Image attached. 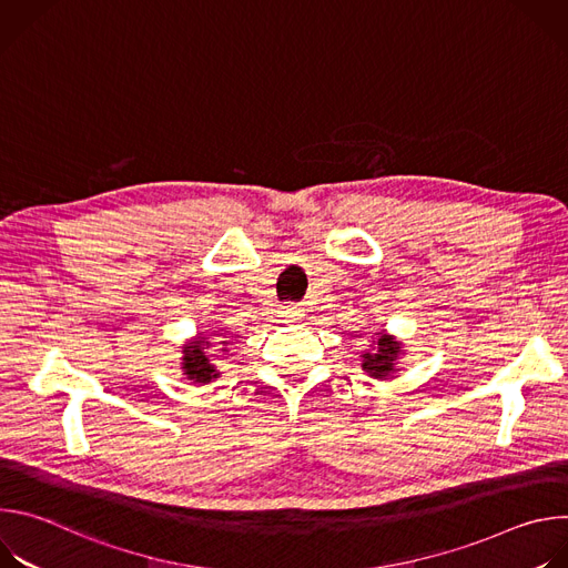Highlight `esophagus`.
Listing matches in <instances>:
<instances>
[{"mask_svg": "<svg viewBox=\"0 0 568 568\" xmlns=\"http://www.w3.org/2000/svg\"><path fill=\"white\" fill-rule=\"evenodd\" d=\"M281 316L290 323V321H301L303 318V310L298 307V305H285L283 310H281Z\"/></svg>", "mask_w": 568, "mask_h": 568, "instance_id": "esophagus-1", "label": "esophagus"}]
</instances>
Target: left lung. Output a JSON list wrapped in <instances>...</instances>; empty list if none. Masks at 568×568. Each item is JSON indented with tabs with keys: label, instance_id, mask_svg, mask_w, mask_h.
I'll return each mask as SVG.
<instances>
[{
	"label": "left lung",
	"instance_id": "1",
	"mask_svg": "<svg viewBox=\"0 0 568 568\" xmlns=\"http://www.w3.org/2000/svg\"><path fill=\"white\" fill-rule=\"evenodd\" d=\"M377 342L373 346V351L362 355V368L375 377V379H384L390 377L397 368V359L402 353V342H397L393 335H386L384 331L377 333Z\"/></svg>",
	"mask_w": 568,
	"mask_h": 568
}]
</instances>
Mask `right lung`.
<instances>
[{"instance_id":"right-lung-1","label":"right lung","mask_w":568,"mask_h":568,"mask_svg":"<svg viewBox=\"0 0 568 568\" xmlns=\"http://www.w3.org/2000/svg\"><path fill=\"white\" fill-rule=\"evenodd\" d=\"M226 344V342H222ZM211 342H206V337H195L193 342H189L182 351V368H184V375L193 382H200V384H206L211 379H215L220 373L215 371V366L209 362V355L204 353V348H209Z\"/></svg>"}]
</instances>
